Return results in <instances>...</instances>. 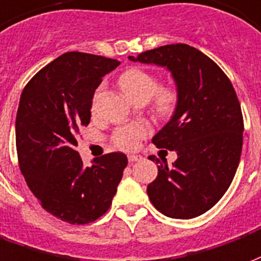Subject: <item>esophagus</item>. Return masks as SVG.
<instances>
[{
  "label": "esophagus",
  "mask_w": 261,
  "mask_h": 261,
  "mask_svg": "<svg viewBox=\"0 0 261 261\" xmlns=\"http://www.w3.org/2000/svg\"><path fill=\"white\" fill-rule=\"evenodd\" d=\"M129 163H136V161H140L142 160V155H138V154H130L128 157Z\"/></svg>",
  "instance_id": "esophagus-1"
}]
</instances>
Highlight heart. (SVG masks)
<instances>
[{
  "instance_id": "b5f03b06",
  "label": "heart",
  "mask_w": 261,
  "mask_h": 261,
  "mask_svg": "<svg viewBox=\"0 0 261 261\" xmlns=\"http://www.w3.org/2000/svg\"><path fill=\"white\" fill-rule=\"evenodd\" d=\"M119 86L130 101L144 100L149 101L153 97V106L160 117H172L179 106V89L175 85L160 86L159 76L140 68L125 70L119 77ZM151 132L149 123L133 122L118 128L112 135V142L121 150H133L139 142L149 136Z\"/></svg>"
}]
</instances>
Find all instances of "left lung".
Instances as JSON below:
<instances>
[{
	"instance_id": "obj_1",
	"label": "left lung",
	"mask_w": 261,
	"mask_h": 261,
	"mask_svg": "<svg viewBox=\"0 0 261 261\" xmlns=\"http://www.w3.org/2000/svg\"><path fill=\"white\" fill-rule=\"evenodd\" d=\"M129 60L167 66L179 89L174 117L153 138L178 159L168 167L149 157L160 164L147 186L150 201L172 218L201 216L227 192L241 160L243 117L235 89L214 61L188 44L163 45Z\"/></svg>"
}]
</instances>
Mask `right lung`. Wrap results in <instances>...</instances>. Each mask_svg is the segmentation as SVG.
Returning <instances> with one entry per match:
<instances>
[{
	"label": "right lung",
	"instance_id": "obj_1",
	"mask_svg": "<svg viewBox=\"0 0 261 261\" xmlns=\"http://www.w3.org/2000/svg\"><path fill=\"white\" fill-rule=\"evenodd\" d=\"M119 65L101 55L70 51L40 69L24 86L16 114L22 175L45 211L69 224L106 214L128 159L108 153L85 167L76 151L79 129L90 122L94 90Z\"/></svg>",
	"mask_w": 261,
	"mask_h": 261
}]
</instances>
